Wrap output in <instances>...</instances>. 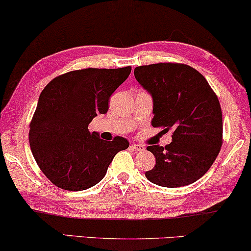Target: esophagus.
Here are the masks:
<instances>
[{
  "label": "esophagus",
  "instance_id": "esophagus-1",
  "mask_svg": "<svg viewBox=\"0 0 251 251\" xmlns=\"http://www.w3.org/2000/svg\"><path fill=\"white\" fill-rule=\"evenodd\" d=\"M131 148L133 150H136V151H144V150H145V146L144 145L135 144V143H133V144H131Z\"/></svg>",
  "mask_w": 251,
  "mask_h": 251
}]
</instances>
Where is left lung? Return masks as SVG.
I'll use <instances>...</instances> for the list:
<instances>
[{
    "label": "left lung",
    "mask_w": 251,
    "mask_h": 251,
    "mask_svg": "<svg viewBox=\"0 0 251 251\" xmlns=\"http://www.w3.org/2000/svg\"><path fill=\"white\" fill-rule=\"evenodd\" d=\"M136 80L153 99L152 126L173 129L168 145H150L155 165L145 176L167 188L196 182L209 171L223 145L219 100L201 74L187 64L135 68Z\"/></svg>",
    "instance_id": "1"
}]
</instances>
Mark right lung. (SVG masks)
Masks as SVG:
<instances>
[{"label":"right lung","instance_id":"1","mask_svg":"<svg viewBox=\"0 0 251 251\" xmlns=\"http://www.w3.org/2000/svg\"><path fill=\"white\" fill-rule=\"evenodd\" d=\"M130 73L131 67L75 70L42 90L28 142L42 173L56 187L89 189L102 180L115 154L129 148L120 136L103 141L98 132H90L89 125L98 114L107 113L110 96Z\"/></svg>","mask_w":251,"mask_h":251}]
</instances>
